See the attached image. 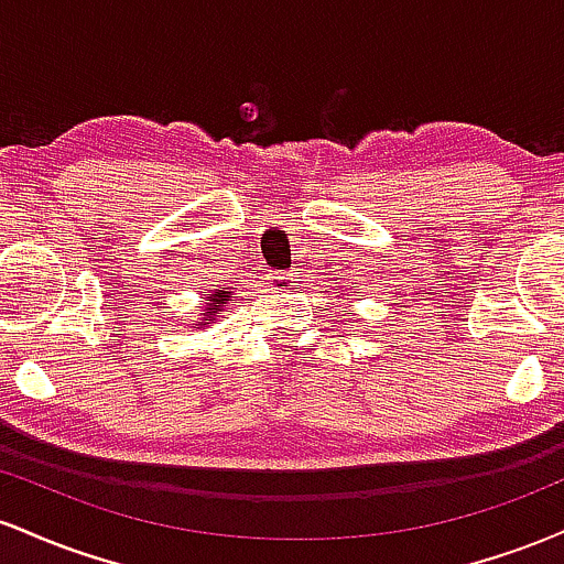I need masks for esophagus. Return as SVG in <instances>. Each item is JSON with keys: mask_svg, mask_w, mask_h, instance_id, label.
I'll return each instance as SVG.
<instances>
[{"mask_svg": "<svg viewBox=\"0 0 564 564\" xmlns=\"http://www.w3.org/2000/svg\"><path fill=\"white\" fill-rule=\"evenodd\" d=\"M294 278H291L289 273H278V270H273V273H268V286L273 289V291H286V289H291L294 286Z\"/></svg>", "mask_w": 564, "mask_h": 564, "instance_id": "esophagus-1", "label": "esophagus"}]
</instances>
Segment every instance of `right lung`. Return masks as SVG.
<instances>
[{
	"mask_svg": "<svg viewBox=\"0 0 564 564\" xmlns=\"http://www.w3.org/2000/svg\"><path fill=\"white\" fill-rule=\"evenodd\" d=\"M230 294L232 291H228V289L204 291V296H200V300H204V310H200V318L193 323V328H206L209 323H217L219 313L225 310V304L230 302Z\"/></svg>",
	"mask_w": 564,
	"mask_h": 564,
	"instance_id": "1",
	"label": "right lung"
}]
</instances>
